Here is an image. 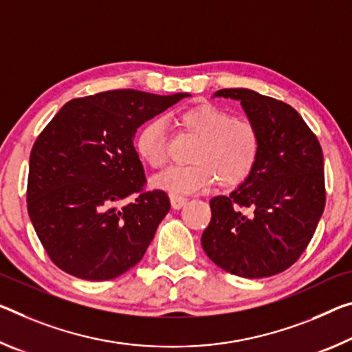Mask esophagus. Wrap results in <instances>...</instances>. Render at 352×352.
Instances as JSON below:
<instances>
[{"label":"esophagus","mask_w":352,"mask_h":352,"mask_svg":"<svg viewBox=\"0 0 352 352\" xmlns=\"http://www.w3.org/2000/svg\"><path fill=\"white\" fill-rule=\"evenodd\" d=\"M188 202L186 197L183 196H178V194H170V204H172V208L175 210H180L182 206H185Z\"/></svg>","instance_id":"34e87169"}]
</instances>
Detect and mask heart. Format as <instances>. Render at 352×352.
Returning <instances> with one entry per match:
<instances>
[{
	"mask_svg": "<svg viewBox=\"0 0 352 352\" xmlns=\"http://www.w3.org/2000/svg\"><path fill=\"white\" fill-rule=\"evenodd\" d=\"M175 124L199 139L189 166L170 167L153 178V186L170 194H188L206 189L219 182L222 188H235L252 174L261 150L256 126L236 119L214 103H199L180 111ZM139 158L153 169L167 164L164 122L152 119L139 126L135 135Z\"/></svg>",
	"mask_w": 352,
	"mask_h": 352,
	"instance_id": "1",
	"label": "heart"
}]
</instances>
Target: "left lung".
<instances>
[{"label": "left lung", "instance_id": "obj_1", "mask_svg": "<svg viewBox=\"0 0 352 352\" xmlns=\"http://www.w3.org/2000/svg\"><path fill=\"white\" fill-rule=\"evenodd\" d=\"M239 100L261 138L258 163L230 196L210 200L205 254L246 278L271 277L302 255L326 205L324 161L315 133L292 106L249 89H221Z\"/></svg>", "mask_w": 352, "mask_h": 352}]
</instances>
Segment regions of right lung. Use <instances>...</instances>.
Segmentation results:
<instances>
[{
	"label": "right lung",
	"instance_id": "add662e5",
	"mask_svg": "<svg viewBox=\"0 0 352 352\" xmlns=\"http://www.w3.org/2000/svg\"><path fill=\"white\" fill-rule=\"evenodd\" d=\"M185 97L120 89L74 98L37 136L28 213L59 270L102 282L141 261L170 202L161 189H146L133 138L144 122ZM130 195L132 202L119 209Z\"/></svg>",
	"mask_w": 352,
	"mask_h": 352
}]
</instances>
